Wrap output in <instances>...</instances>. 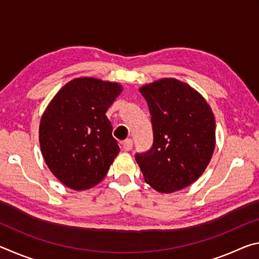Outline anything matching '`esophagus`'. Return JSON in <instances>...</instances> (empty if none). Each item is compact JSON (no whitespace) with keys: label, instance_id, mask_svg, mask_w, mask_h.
<instances>
[{"label":"esophagus","instance_id":"esophagus-1","mask_svg":"<svg viewBox=\"0 0 259 259\" xmlns=\"http://www.w3.org/2000/svg\"><path fill=\"white\" fill-rule=\"evenodd\" d=\"M131 147H133V139H125L123 144H122V148H123V151L128 152L131 150Z\"/></svg>","mask_w":259,"mask_h":259}]
</instances>
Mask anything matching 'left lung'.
<instances>
[{
  "label": "left lung",
  "mask_w": 259,
  "mask_h": 259,
  "mask_svg": "<svg viewBox=\"0 0 259 259\" xmlns=\"http://www.w3.org/2000/svg\"><path fill=\"white\" fill-rule=\"evenodd\" d=\"M152 116L154 142L136 155L144 179L160 193L181 191L207 169L216 145V121L194 88L164 77L139 88Z\"/></svg>",
  "instance_id": "1"
}]
</instances>
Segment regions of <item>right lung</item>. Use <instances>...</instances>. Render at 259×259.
<instances>
[{
  "instance_id": "1",
  "label": "right lung",
  "mask_w": 259,
  "mask_h": 259,
  "mask_svg": "<svg viewBox=\"0 0 259 259\" xmlns=\"http://www.w3.org/2000/svg\"><path fill=\"white\" fill-rule=\"evenodd\" d=\"M123 87L81 76L67 82L43 112L38 140L52 175L74 191L103 181L120 147L106 112Z\"/></svg>"
}]
</instances>
